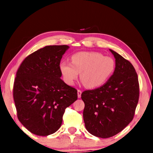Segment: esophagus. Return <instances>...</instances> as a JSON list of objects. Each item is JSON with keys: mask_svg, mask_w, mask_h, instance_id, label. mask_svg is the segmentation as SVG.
I'll list each match as a JSON object with an SVG mask.
<instances>
[{"mask_svg": "<svg viewBox=\"0 0 153 153\" xmlns=\"http://www.w3.org/2000/svg\"><path fill=\"white\" fill-rule=\"evenodd\" d=\"M81 95H82V91L79 90H77V97L80 98H81Z\"/></svg>", "mask_w": 153, "mask_h": 153, "instance_id": "34e87169", "label": "esophagus"}]
</instances>
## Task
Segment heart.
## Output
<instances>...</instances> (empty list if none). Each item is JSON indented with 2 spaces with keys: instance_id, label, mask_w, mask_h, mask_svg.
Returning a JSON list of instances; mask_svg holds the SVG:
<instances>
[{
  "instance_id": "obj_1",
  "label": "heart",
  "mask_w": 153,
  "mask_h": 153,
  "mask_svg": "<svg viewBox=\"0 0 153 153\" xmlns=\"http://www.w3.org/2000/svg\"><path fill=\"white\" fill-rule=\"evenodd\" d=\"M61 73L67 84L73 85L78 78L88 88H97L104 85L112 76L115 63L111 56L98 52H78L72 55L71 63L62 61Z\"/></svg>"
}]
</instances>
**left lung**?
Listing matches in <instances>:
<instances>
[{
    "label": "left lung",
    "mask_w": 153,
    "mask_h": 153,
    "mask_svg": "<svg viewBox=\"0 0 153 153\" xmlns=\"http://www.w3.org/2000/svg\"><path fill=\"white\" fill-rule=\"evenodd\" d=\"M115 59L112 76L102 86L82 92L86 129L102 138L120 132L133 120L139 98L138 76L130 62L109 49Z\"/></svg>",
    "instance_id": "8db88e82"
}]
</instances>
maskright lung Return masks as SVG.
<instances>
[{
  "instance_id": "add662e5",
  "label": "right lung",
  "mask_w": 153,
  "mask_h": 153,
  "mask_svg": "<svg viewBox=\"0 0 153 153\" xmlns=\"http://www.w3.org/2000/svg\"><path fill=\"white\" fill-rule=\"evenodd\" d=\"M69 46H46L18 69L13 98L21 123L30 132L48 136L60 128L65 109L77 99L76 89L61 79L60 62Z\"/></svg>"
}]
</instances>
